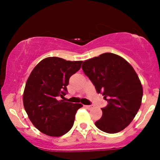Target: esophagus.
I'll list each match as a JSON object with an SVG mask.
<instances>
[{
	"mask_svg": "<svg viewBox=\"0 0 160 160\" xmlns=\"http://www.w3.org/2000/svg\"><path fill=\"white\" fill-rule=\"evenodd\" d=\"M84 107H85L86 108H87V109L90 110L93 108V105H84Z\"/></svg>",
	"mask_w": 160,
	"mask_h": 160,
	"instance_id": "obj_1",
	"label": "esophagus"
}]
</instances>
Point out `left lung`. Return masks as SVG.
Wrapping results in <instances>:
<instances>
[{
	"mask_svg": "<svg viewBox=\"0 0 160 160\" xmlns=\"http://www.w3.org/2000/svg\"><path fill=\"white\" fill-rule=\"evenodd\" d=\"M84 74L102 93L108 105L102 108V117L95 122L104 132H119L131 123L141 107L143 88L132 66L111 52L83 62Z\"/></svg>",
	"mask_w": 160,
	"mask_h": 160,
	"instance_id": "8db88e82",
	"label": "left lung"
}]
</instances>
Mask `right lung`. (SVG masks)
I'll use <instances>...</instances> for the list:
<instances>
[{
	"mask_svg": "<svg viewBox=\"0 0 160 160\" xmlns=\"http://www.w3.org/2000/svg\"><path fill=\"white\" fill-rule=\"evenodd\" d=\"M82 61H66L58 57L41 60L28 78L23 104L29 120L45 135L59 137L72 128L81 104L58 100L67 92L69 78L80 70Z\"/></svg>",
	"mask_w": 160,
	"mask_h": 160,
	"instance_id": "add662e5",
	"label": "right lung"
}]
</instances>
